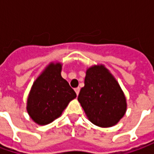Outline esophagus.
I'll use <instances>...</instances> for the list:
<instances>
[{"mask_svg":"<svg viewBox=\"0 0 154 154\" xmlns=\"http://www.w3.org/2000/svg\"><path fill=\"white\" fill-rule=\"evenodd\" d=\"M80 87H77V88H75V89H74V91H75V92H76V94H77V95H79V93H80Z\"/></svg>","mask_w":154,"mask_h":154,"instance_id":"34e87169","label":"esophagus"}]
</instances>
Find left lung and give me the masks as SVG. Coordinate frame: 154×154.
<instances>
[{
  "instance_id": "1",
  "label": "left lung",
  "mask_w": 154,
  "mask_h": 154,
  "mask_svg": "<svg viewBox=\"0 0 154 154\" xmlns=\"http://www.w3.org/2000/svg\"><path fill=\"white\" fill-rule=\"evenodd\" d=\"M85 86L78 101L89 121L96 126L116 125L125 115L127 101L121 86L104 65H93L86 69Z\"/></svg>"
}]
</instances>
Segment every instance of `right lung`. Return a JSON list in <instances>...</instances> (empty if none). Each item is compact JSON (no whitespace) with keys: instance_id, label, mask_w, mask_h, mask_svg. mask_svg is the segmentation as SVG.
Listing matches in <instances>:
<instances>
[{"instance_id":"1","label":"right lung","mask_w":154,"mask_h":154,"mask_svg":"<svg viewBox=\"0 0 154 154\" xmlns=\"http://www.w3.org/2000/svg\"><path fill=\"white\" fill-rule=\"evenodd\" d=\"M62 64L51 62L33 85L27 98L26 110L38 125H47L61 116L76 93L61 75Z\"/></svg>"}]
</instances>
